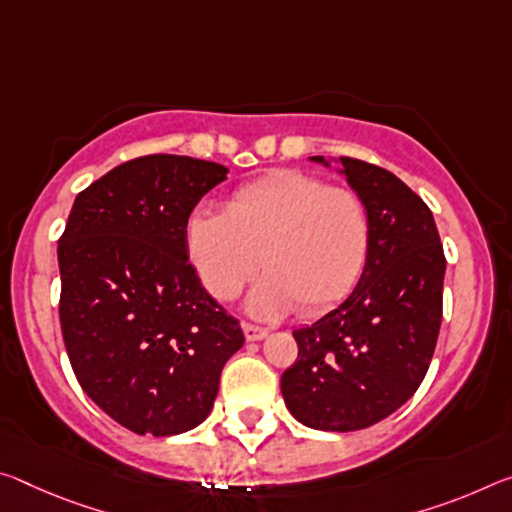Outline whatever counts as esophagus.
<instances>
[{
	"label": "esophagus",
	"instance_id": "1",
	"mask_svg": "<svg viewBox=\"0 0 512 512\" xmlns=\"http://www.w3.org/2000/svg\"><path fill=\"white\" fill-rule=\"evenodd\" d=\"M241 328H243V335H246L248 342H259V339H264L266 335H269V330L253 326V323H241Z\"/></svg>",
	"mask_w": 512,
	"mask_h": 512
}]
</instances>
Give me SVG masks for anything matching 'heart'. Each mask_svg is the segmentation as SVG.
Listing matches in <instances>:
<instances>
[{"label":"heart","mask_w":512,"mask_h":512,"mask_svg":"<svg viewBox=\"0 0 512 512\" xmlns=\"http://www.w3.org/2000/svg\"><path fill=\"white\" fill-rule=\"evenodd\" d=\"M186 246L214 298L237 296L264 264L269 273L250 291L246 310L257 319H278L294 307L314 316L360 282L371 221L355 191L285 168L239 186L225 214H193Z\"/></svg>","instance_id":"obj_1"}]
</instances>
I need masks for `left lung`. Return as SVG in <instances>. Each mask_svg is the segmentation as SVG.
<instances>
[{
  "label": "left lung",
  "mask_w": 512,
  "mask_h": 512,
  "mask_svg": "<svg viewBox=\"0 0 512 512\" xmlns=\"http://www.w3.org/2000/svg\"><path fill=\"white\" fill-rule=\"evenodd\" d=\"M339 164L369 212V262L342 305L294 330L298 358L280 378L291 415L330 433L378 424L417 392L440 335L446 269L431 209L408 184L367 161Z\"/></svg>",
  "instance_id": "1"
}]
</instances>
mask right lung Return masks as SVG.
<instances>
[{
    "instance_id": "obj_1",
    "label": "right lung",
    "mask_w": 512,
    "mask_h": 512,
    "mask_svg": "<svg viewBox=\"0 0 512 512\" xmlns=\"http://www.w3.org/2000/svg\"><path fill=\"white\" fill-rule=\"evenodd\" d=\"M227 168L148 154L75 198L59 239L61 332L95 405L132 433L180 435L214 408L239 321L202 287L186 223Z\"/></svg>"
}]
</instances>
